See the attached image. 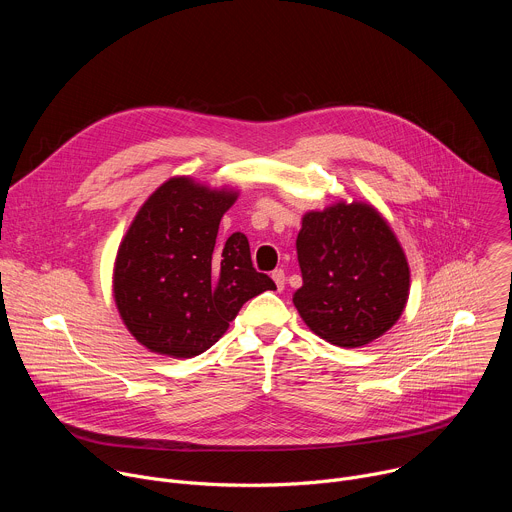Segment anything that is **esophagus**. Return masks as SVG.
Masks as SVG:
<instances>
[{
    "label": "esophagus",
    "instance_id": "esophagus-1",
    "mask_svg": "<svg viewBox=\"0 0 512 512\" xmlns=\"http://www.w3.org/2000/svg\"><path fill=\"white\" fill-rule=\"evenodd\" d=\"M271 279L275 281L277 289H283V287H285V273H283V269H275V271H271Z\"/></svg>",
    "mask_w": 512,
    "mask_h": 512
}]
</instances>
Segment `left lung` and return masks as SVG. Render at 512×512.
<instances>
[{
  "label": "left lung",
  "instance_id": "8db88e82",
  "mask_svg": "<svg viewBox=\"0 0 512 512\" xmlns=\"http://www.w3.org/2000/svg\"><path fill=\"white\" fill-rule=\"evenodd\" d=\"M296 249L302 287L294 306L320 338L356 348L399 320L409 296V267L373 206L352 202L308 212Z\"/></svg>",
  "mask_w": 512,
  "mask_h": 512
}]
</instances>
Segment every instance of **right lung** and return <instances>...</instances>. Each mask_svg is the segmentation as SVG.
<instances>
[{"mask_svg":"<svg viewBox=\"0 0 512 512\" xmlns=\"http://www.w3.org/2000/svg\"><path fill=\"white\" fill-rule=\"evenodd\" d=\"M188 178L162 184L137 212L115 261L113 291L127 330L152 352L190 358L208 350L243 304L267 289L249 241L218 225L235 202Z\"/></svg>","mask_w":512,"mask_h":512,"instance_id":"obj_1","label":"right lung"}]
</instances>
